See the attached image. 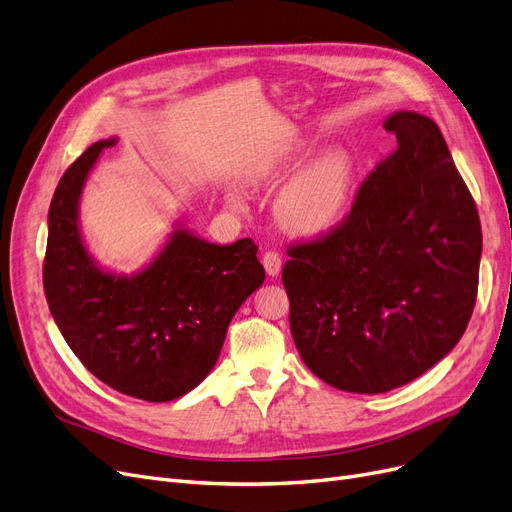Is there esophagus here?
Segmentation results:
<instances>
[{
  "mask_svg": "<svg viewBox=\"0 0 512 512\" xmlns=\"http://www.w3.org/2000/svg\"><path fill=\"white\" fill-rule=\"evenodd\" d=\"M261 263H263V268H266L268 276H272V278H276L280 274V270H282V259H280V255L276 251H266V253H263Z\"/></svg>",
  "mask_w": 512,
  "mask_h": 512,
  "instance_id": "obj_1",
  "label": "esophagus"
}]
</instances>
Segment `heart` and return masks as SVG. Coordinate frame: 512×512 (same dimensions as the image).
Returning a JSON list of instances; mask_svg holds the SVG:
<instances>
[{"label":"heart","instance_id":"obj_1","mask_svg":"<svg viewBox=\"0 0 512 512\" xmlns=\"http://www.w3.org/2000/svg\"><path fill=\"white\" fill-rule=\"evenodd\" d=\"M310 147L297 143L261 170V179H276L306 160ZM356 183V160L346 147H331L308 162L285 185L276 200V219L297 238H323L335 232L350 213Z\"/></svg>","mask_w":512,"mask_h":512}]
</instances>
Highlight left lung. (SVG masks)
I'll return each instance as SVG.
<instances>
[{"mask_svg":"<svg viewBox=\"0 0 512 512\" xmlns=\"http://www.w3.org/2000/svg\"><path fill=\"white\" fill-rule=\"evenodd\" d=\"M392 154L335 232L293 246L282 268L301 361L333 388L413 382L464 335L479 287L481 223L439 126L394 111Z\"/></svg>","mask_w":512,"mask_h":512,"instance_id":"left-lung-1","label":"left lung"}]
</instances>
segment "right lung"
<instances>
[{"mask_svg":"<svg viewBox=\"0 0 512 512\" xmlns=\"http://www.w3.org/2000/svg\"><path fill=\"white\" fill-rule=\"evenodd\" d=\"M116 143L90 145L56 187L44 293L67 346L94 377L135 399L166 403L211 373L227 327L266 270L251 238L221 246L181 221L141 270L101 266L82 234L80 200L103 149Z\"/></svg>","mask_w":512,"mask_h":512,"instance_id":"right-lung-1","label":"right lung"}]
</instances>
